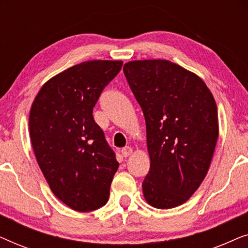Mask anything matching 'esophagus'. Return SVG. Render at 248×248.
<instances>
[{
    "mask_svg": "<svg viewBox=\"0 0 248 248\" xmlns=\"http://www.w3.org/2000/svg\"><path fill=\"white\" fill-rule=\"evenodd\" d=\"M121 152H122V155H123V157H128V155H130L131 154H132V148H130V147H125V148H123L121 150Z\"/></svg>",
    "mask_w": 248,
    "mask_h": 248,
    "instance_id": "obj_1",
    "label": "esophagus"
}]
</instances>
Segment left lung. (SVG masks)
Wrapping results in <instances>:
<instances>
[{"mask_svg":"<svg viewBox=\"0 0 248 248\" xmlns=\"http://www.w3.org/2000/svg\"><path fill=\"white\" fill-rule=\"evenodd\" d=\"M123 71L147 125L144 198L157 209L175 208L209 170L219 134L215 98L201 78L169 61H132Z\"/></svg>","mask_w":248,"mask_h":248,"instance_id":"8db88e82","label":"left lung"}]
</instances>
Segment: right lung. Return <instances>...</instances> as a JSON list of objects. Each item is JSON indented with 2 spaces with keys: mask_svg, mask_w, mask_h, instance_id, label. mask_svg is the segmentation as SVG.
Segmentation results:
<instances>
[{
  "mask_svg": "<svg viewBox=\"0 0 248 248\" xmlns=\"http://www.w3.org/2000/svg\"><path fill=\"white\" fill-rule=\"evenodd\" d=\"M122 61H87L53 77L33 100L29 132L37 162L59 200L89 212L105 205L118 162L93 110Z\"/></svg>",
  "mask_w": 248,
  "mask_h": 248,
  "instance_id": "right-lung-1",
  "label": "right lung"
}]
</instances>
